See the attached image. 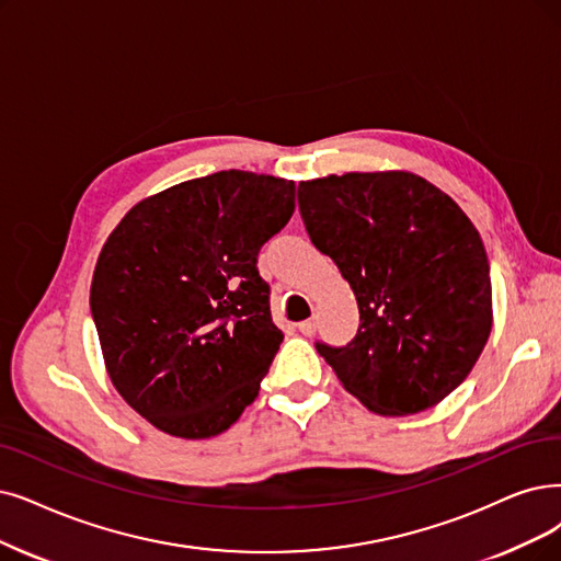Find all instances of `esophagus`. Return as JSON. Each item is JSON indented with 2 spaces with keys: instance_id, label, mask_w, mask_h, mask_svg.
I'll return each instance as SVG.
<instances>
[{
  "instance_id": "1",
  "label": "esophagus",
  "mask_w": 561,
  "mask_h": 561,
  "mask_svg": "<svg viewBox=\"0 0 561 561\" xmlns=\"http://www.w3.org/2000/svg\"><path fill=\"white\" fill-rule=\"evenodd\" d=\"M299 331H301L304 335H312V333H316V322H312V320L299 322Z\"/></svg>"
}]
</instances>
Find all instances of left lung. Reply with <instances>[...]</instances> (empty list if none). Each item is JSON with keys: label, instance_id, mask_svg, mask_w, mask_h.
Wrapping results in <instances>:
<instances>
[{"label": "left lung", "instance_id": "obj_1", "mask_svg": "<svg viewBox=\"0 0 561 561\" xmlns=\"http://www.w3.org/2000/svg\"><path fill=\"white\" fill-rule=\"evenodd\" d=\"M316 249L354 289L358 329L316 343L343 387L382 416L437 405L474 368L492 329V287L472 220L412 172H347L299 184Z\"/></svg>", "mask_w": 561, "mask_h": 561}]
</instances>
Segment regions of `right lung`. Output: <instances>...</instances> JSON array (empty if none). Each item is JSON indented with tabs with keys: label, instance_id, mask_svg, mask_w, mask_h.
Returning a JSON list of instances; mask_svg holds the SVG:
<instances>
[{
	"label": "right lung",
	"instance_id": "1",
	"mask_svg": "<svg viewBox=\"0 0 561 561\" xmlns=\"http://www.w3.org/2000/svg\"><path fill=\"white\" fill-rule=\"evenodd\" d=\"M295 214V182L222 170L133 207L99 255L89 306L128 405L184 439L220 435L257 398L283 343L262 245Z\"/></svg>",
	"mask_w": 561,
	"mask_h": 561
}]
</instances>
